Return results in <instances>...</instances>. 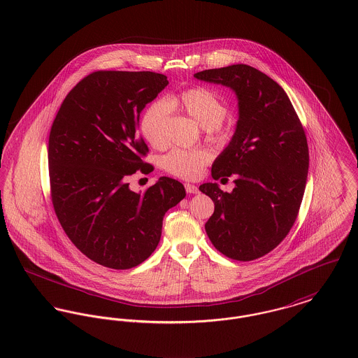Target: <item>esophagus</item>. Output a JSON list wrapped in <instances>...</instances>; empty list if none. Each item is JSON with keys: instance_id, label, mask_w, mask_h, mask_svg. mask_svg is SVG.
I'll list each match as a JSON object with an SVG mask.
<instances>
[{"instance_id": "obj_1", "label": "esophagus", "mask_w": 358, "mask_h": 358, "mask_svg": "<svg viewBox=\"0 0 358 358\" xmlns=\"http://www.w3.org/2000/svg\"><path fill=\"white\" fill-rule=\"evenodd\" d=\"M185 191L196 194V193H199V188L196 185H192V184H185Z\"/></svg>"}]
</instances>
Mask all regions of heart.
<instances>
[{
    "mask_svg": "<svg viewBox=\"0 0 358 358\" xmlns=\"http://www.w3.org/2000/svg\"><path fill=\"white\" fill-rule=\"evenodd\" d=\"M170 109L184 111L213 136L223 138L220 122L227 113V105L215 91L199 85L169 96L165 102L155 101L144 110L140 118V131L152 147L161 148L166 144ZM210 159V152L203 148H174L162 158V166L176 177L193 180L203 173Z\"/></svg>",
    "mask_w": 358,
    "mask_h": 358,
    "instance_id": "obj_1",
    "label": "heart"
}]
</instances>
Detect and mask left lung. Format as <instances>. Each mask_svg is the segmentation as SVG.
Wrapping results in <instances>:
<instances>
[{
    "instance_id": "left-lung-1",
    "label": "left lung",
    "mask_w": 358,
    "mask_h": 358,
    "mask_svg": "<svg viewBox=\"0 0 358 358\" xmlns=\"http://www.w3.org/2000/svg\"><path fill=\"white\" fill-rule=\"evenodd\" d=\"M194 78L231 88L238 101L236 132L211 169L214 180L233 174L236 187L230 193L217 182L199 187L215 204L207 236L230 259H259L283 241L303 201L309 167L303 125L283 88L256 68L236 64Z\"/></svg>"
}]
</instances>
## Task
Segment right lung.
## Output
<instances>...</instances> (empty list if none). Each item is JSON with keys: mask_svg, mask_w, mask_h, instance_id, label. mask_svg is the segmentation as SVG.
Masks as SVG:
<instances>
[{"mask_svg": "<svg viewBox=\"0 0 358 358\" xmlns=\"http://www.w3.org/2000/svg\"><path fill=\"white\" fill-rule=\"evenodd\" d=\"M169 84L155 72L98 71L64 99L49 136V176L55 215L69 240L92 262L136 267L158 247L166 211L185 197L184 185L161 177L144 193L128 178L148 147L140 113Z\"/></svg>", "mask_w": 358, "mask_h": 358, "instance_id": "right-lung-1", "label": "right lung"}]
</instances>
